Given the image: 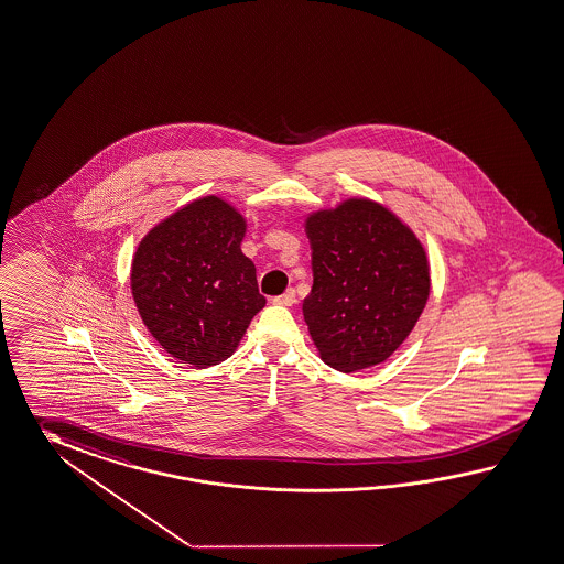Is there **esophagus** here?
<instances>
[{
	"label": "esophagus",
	"instance_id": "obj_1",
	"mask_svg": "<svg viewBox=\"0 0 564 564\" xmlns=\"http://www.w3.org/2000/svg\"><path fill=\"white\" fill-rule=\"evenodd\" d=\"M273 302L279 303V305H293V303L297 302L295 289H288L283 295H279Z\"/></svg>",
	"mask_w": 564,
	"mask_h": 564
}]
</instances>
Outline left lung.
I'll use <instances>...</instances> for the list:
<instances>
[{"label":"left lung","instance_id":"left-lung-1","mask_svg":"<svg viewBox=\"0 0 564 564\" xmlns=\"http://www.w3.org/2000/svg\"><path fill=\"white\" fill-rule=\"evenodd\" d=\"M312 293L303 317L332 369L360 371L391 357L430 295L426 252L387 207L348 199L305 221Z\"/></svg>","mask_w":564,"mask_h":564}]
</instances>
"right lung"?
I'll return each instance as SVG.
<instances>
[{"instance_id": "add662e5", "label": "right lung", "mask_w": 564, "mask_h": 564, "mask_svg": "<svg viewBox=\"0 0 564 564\" xmlns=\"http://www.w3.org/2000/svg\"><path fill=\"white\" fill-rule=\"evenodd\" d=\"M247 221L216 195L154 226L132 261L138 314L171 357L212 367L232 355L264 307L254 262L242 254Z\"/></svg>"}]
</instances>
